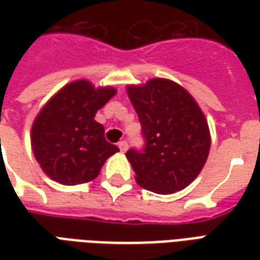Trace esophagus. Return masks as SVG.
<instances>
[{
	"label": "esophagus",
	"instance_id": "obj_1",
	"mask_svg": "<svg viewBox=\"0 0 260 260\" xmlns=\"http://www.w3.org/2000/svg\"><path fill=\"white\" fill-rule=\"evenodd\" d=\"M118 147L121 152H126V149H128V142L126 141H121L118 143Z\"/></svg>",
	"mask_w": 260,
	"mask_h": 260
}]
</instances>
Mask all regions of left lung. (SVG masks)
<instances>
[{
	"label": "left lung",
	"mask_w": 260,
	"mask_h": 260,
	"mask_svg": "<svg viewBox=\"0 0 260 260\" xmlns=\"http://www.w3.org/2000/svg\"><path fill=\"white\" fill-rule=\"evenodd\" d=\"M126 91L145 139L142 150L126 152L136 182L160 195L186 188L202 171L210 149L201 107L182 86L161 78L131 85Z\"/></svg>",
	"instance_id": "obj_1"
}]
</instances>
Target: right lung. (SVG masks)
Wrapping results in <instances>:
<instances>
[{"label":"right lung","instance_id":"right-lung-1","mask_svg":"<svg viewBox=\"0 0 260 260\" xmlns=\"http://www.w3.org/2000/svg\"><path fill=\"white\" fill-rule=\"evenodd\" d=\"M117 90L94 87L89 80L71 82L40 110L31 126V149L43 171L62 185H78L96 178L103 164L119 150L104 138L94 121L97 110Z\"/></svg>","mask_w":260,"mask_h":260}]
</instances>
